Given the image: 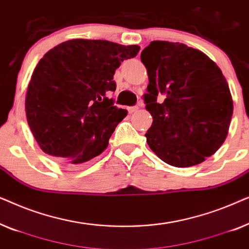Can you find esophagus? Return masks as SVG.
I'll return each mask as SVG.
<instances>
[{
  "label": "esophagus",
  "mask_w": 249,
  "mask_h": 249,
  "mask_svg": "<svg viewBox=\"0 0 249 249\" xmlns=\"http://www.w3.org/2000/svg\"><path fill=\"white\" fill-rule=\"evenodd\" d=\"M137 110H138V107H128L129 113H134V112H137Z\"/></svg>",
  "instance_id": "34e87169"
}]
</instances>
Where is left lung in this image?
I'll return each mask as SVG.
<instances>
[{
  "instance_id": "8db88e82",
  "label": "left lung",
  "mask_w": 249,
  "mask_h": 249,
  "mask_svg": "<svg viewBox=\"0 0 249 249\" xmlns=\"http://www.w3.org/2000/svg\"><path fill=\"white\" fill-rule=\"evenodd\" d=\"M149 84L144 101L153 117L149 148L177 168L204 162L226 141L233 112L226 78L202 51L154 40L142 50ZM162 94L165 101L157 103Z\"/></svg>"
}]
</instances>
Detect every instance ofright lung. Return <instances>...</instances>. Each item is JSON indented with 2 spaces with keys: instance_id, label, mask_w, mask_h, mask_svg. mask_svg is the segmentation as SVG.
Wrapping results in <instances>:
<instances>
[{
  "instance_id": "right-lung-1",
  "label": "right lung",
  "mask_w": 249,
  "mask_h": 249,
  "mask_svg": "<svg viewBox=\"0 0 249 249\" xmlns=\"http://www.w3.org/2000/svg\"><path fill=\"white\" fill-rule=\"evenodd\" d=\"M138 45L101 39H70L39 60L28 84L26 117L40 149L79 165L102 154L115 127L128 114L107 94L113 74Z\"/></svg>"
}]
</instances>
